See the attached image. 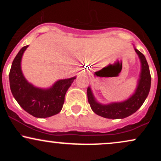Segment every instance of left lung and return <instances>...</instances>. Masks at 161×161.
I'll list each match as a JSON object with an SVG mask.
<instances>
[{
    "mask_svg": "<svg viewBox=\"0 0 161 161\" xmlns=\"http://www.w3.org/2000/svg\"><path fill=\"white\" fill-rule=\"evenodd\" d=\"M134 49L141 63V71L136 90L129 98L119 102L101 104L96 100L91 87H88L87 95L88 103L92 110L97 115L108 119H123L137 111L147 98L150 92L151 82L149 66L143 53L136 49V47H134Z\"/></svg>",
    "mask_w": 161,
    "mask_h": 161,
    "instance_id": "left-lung-1",
    "label": "left lung"
}]
</instances>
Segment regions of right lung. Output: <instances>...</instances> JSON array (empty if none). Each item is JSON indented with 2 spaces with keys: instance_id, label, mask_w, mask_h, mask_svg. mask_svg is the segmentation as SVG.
Masks as SVG:
<instances>
[{
  "instance_id": "obj_1",
  "label": "right lung",
  "mask_w": 161,
  "mask_h": 161,
  "mask_svg": "<svg viewBox=\"0 0 161 161\" xmlns=\"http://www.w3.org/2000/svg\"><path fill=\"white\" fill-rule=\"evenodd\" d=\"M29 45L16 54L9 74L10 90L14 98L24 110L35 117L47 118L62 110L65 95L76 77L59 79L49 88H39L28 82L21 68L22 57Z\"/></svg>"
}]
</instances>
